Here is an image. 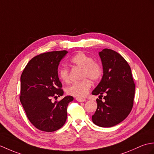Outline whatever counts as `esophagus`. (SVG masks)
Instances as JSON below:
<instances>
[{
  "mask_svg": "<svg viewBox=\"0 0 154 154\" xmlns=\"http://www.w3.org/2000/svg\"><path fill=\"white\" fill-rule=\"evenodd\" d=\"M76 101L78 102H84L86 100H84V99H81V98H76Z\"/></svg>",
  "mask_w": 154,
  "mask_h": 154,
  "instance_id": "esophagus-1",
  "label": "esophagus"
}]
</instances>
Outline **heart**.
I'll return each instance as SVG.
<instances>
[{"mask_svg": "<svg viewBox=\"0 0 154 154\" xmlns=\"http://www.w3.org/2000/svg\"><path fill=\"white\" fill-rule=\"evenodd\" d=\"M72 63L76 66L83 68V78L88 77L91 80L96 81L102 75V68L99 63L94 62V59L86 53L80 52L75 54L71 59ZM60 78L65 83L69 81L68 70L66 67H62L59 71ZM91 86V81L88 79L78 83H74L68 87L66 90L67 94L77 98H84L86 96Z\"/></svg>", "mask_w": 154, "mask_h": 154, "instance_id": "b5f03b06", "label": "heart"}]
</instances>
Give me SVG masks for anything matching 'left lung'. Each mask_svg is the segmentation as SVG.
Wrapping results in <instances>:
<instances>
[{"mask_svg": "<svg viewBox=\"0 0 154 154\" xmlns=\"http://www.w3.org/2000/svg\"><path fill=\"white\" fill-rule=\"evenodd\" d=\"M103 66V76L92 95L102 96L105 101L97 99V108L92 121L101 127H112L120 123L131 112L134 101L135 84L131 68L120 54L104 49L99 53ZM103 97V96H102Z\"/></svg>", "mask_w": 154, "mask_h": 154, "instance_id": "1", "label": "left lung"}]
</instances>
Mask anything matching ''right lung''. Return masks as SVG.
I'll use <instances>...</instances> for the list:
<instances>
[{"mask_svg": "<svg viewBox=\"0 0 154 154\" xmlns=\"http://www.w3.org/2000/svg\"><path fill=\"white\" fill-rule=\"evenodd\" d=\"M67 53L60 51L40 54L29 61L21 75L20 102L29 121L40 131H56L66 121L67 106L73 97L68 95L54 103L51 98L63 95L58 66Z\"/></svg>", "mask_w": 154, "mask_h": 154, "instance_id": "add662e5", "label": "right lung"}]
</instances>
